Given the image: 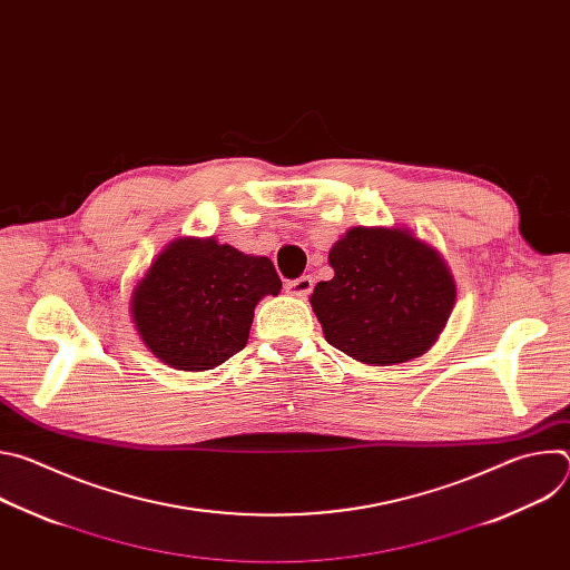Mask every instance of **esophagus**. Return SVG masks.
<instances>
[{"label": "esophagus", "mask_w": 570, "mask_h": 570, "mask_svg": "<svg viewBox=\"0 0 570 570\" xmlns=\"http://www.w3.org/2000/svg\"><path fill=\"white\" fill-rule=\"evenodd\" d=\"M311 288H313V279L308 275H302L286 284V293H291L295 297H306L311 293Z\"/></svg>", "instance_id": "obj_1"}]
</instances>
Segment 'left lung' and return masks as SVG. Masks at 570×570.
<instances>
[{"label":"left lung","mask_w":570,"mask_h":570,"mask_svg":"<svg viewBox=\"0 0 570 570\" xmlns=\"http://www.w3.org/2000/svg\"><path fill=\"white\" fill-rule=\"evenodd\" d=\"M334 277L308 302L330 345L365 365L426 354L455 306V279L440 250L409 227H350L330 250Z\"/></svg>","instance_id":"8db88e82"}]
</instances>
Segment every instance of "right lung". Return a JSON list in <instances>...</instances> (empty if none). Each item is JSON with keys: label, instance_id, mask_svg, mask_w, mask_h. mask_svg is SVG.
Listing matches in <instances>:
<instances>
[{"label": "right lung", "instance_id": "obj_1", "mask_svg": "<svg viewBox=\"0 0 570 570\" xmlns=\"http://www.w3.org/2000/svg\"><path fill=\"white\" fill-rule=\"evenodd\" d=\"M268 257L214 236H180L161 250L130 293V317L146 350L165 365L205 372L248 343L257 304L279 295Z\"/></svg>", "mask_w": 570, "mask_h": 570}]
</instances>
